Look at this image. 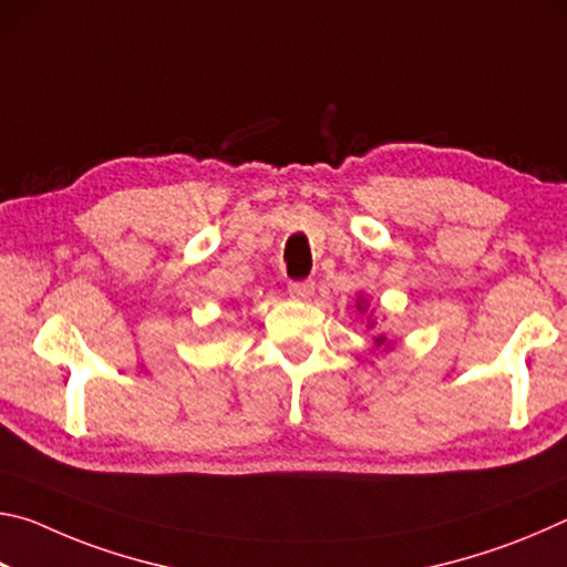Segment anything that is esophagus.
<instances>
[{"label":"esophagus","mask_w":567,"mask_h":567,"mask_svg":"<svg viewBox=\"0 0 567 567\" xmlns=\"http://www.w3.org/2000/svg\"><path fill=\"white\" fill-rule=\"evenodd\" d=\"M287 292H290L292 300H310L315 295V282L312 280H302V282H290L287 285Z\"/></svg>","instance_id":"obj_1"}]
</instances>
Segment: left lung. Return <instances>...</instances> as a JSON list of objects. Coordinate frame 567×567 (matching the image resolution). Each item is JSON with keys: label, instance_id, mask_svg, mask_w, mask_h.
I'll return each mask as SVG.
<instances>
[{"label": "left lung", "instance_id": "obj_1", "mask_svg": "<svg viewBox=\"0 0 567 567\" xmlns=\"http://www.w3.org/2000/svg\"><path fill=\"white\" fill-rule=\"evenodd\" d=\"M358 310H360V315H364V318H368V328H375V318H372L370 302L364 300L362 292L358 295ZM372 342H375V348H372V350H390L392 348V342L385 338V334H375V338H372Z\"/></svg>", "mask_w": 567, "mask_h": 567}]
</instances>
